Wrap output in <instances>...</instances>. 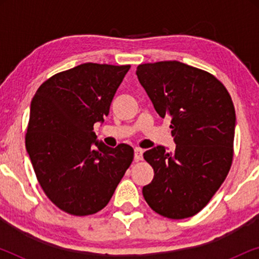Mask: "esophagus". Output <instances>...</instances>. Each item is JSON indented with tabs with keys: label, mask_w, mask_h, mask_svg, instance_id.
Wrapping results in <instances>:
<instances>
[{
	"label": "esophagus",
	"mask_w": 259,
	"mask_h": 259,
	"mask_svg": "<svg viewBox=\"0 0 259 259\" xmlns=\"http://www.w3.org/2000/svg\"><path fill=\"white\" fill-rule=\"evenodd\" d=\"M143 154H144V150H141V148L137 147L136 150H134V159H136L137 161L143 160Z\"/></svg>",
	"instance_id": "obj_1"
}]
</instances>
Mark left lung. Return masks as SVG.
<instances>
[{"label": "left lung", "instance_id": "8db88e82", "mask_svg": "<svg viewBox=\"0 0 259 259\" xmlns=\"http://www.w3.org/2000/svg\"><path fill=\"white\" fill-rule=\"evenodd\" d=\"M137 76L155 111L171 118L175 152L151 148L154 171L143 194L152 210L171 219L192 217L206 206L228 176L233 158L236 112L224 84L179 61L144 63Z\"/></svg>", "mask_w": 259, "mask_h": 259}]
</instances>
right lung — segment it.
Wrapping results in <instances>:
<instances>
[{"mask_svg": "<svg viewBox=\"0 0 259 259\" xmlns=\"http://www.w3.org/2000/svg\"><path fill=\"white\" fill-rule=\"evenodd\" d=\"M130 68L82 63L49 77L31 100L27 152L46 196L67 213L102 210L132 164L130 145L108 147L93 131Z\"/></svg>", "mask_w": 259, "mask_h": 259, "instance_id": "obj_1", "label": "right lung"}]
</instances>
